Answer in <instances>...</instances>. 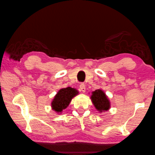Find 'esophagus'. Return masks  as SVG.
I'll list each match as a JSON object with an SVG mask.
<instances>
[{"mask_svg": "<svg viewBox=\"0 0 155 155\" xmlns=\"http://www.w3.org/2000/svg\"><path fill=\"white\" fill-rule=\"evenodd\" d=\"M79 87H80V89L81 91H82L83 92H85V85L84 83H81L80 85H79Z\"/></svg>", "mask_w": 155, "mask_h": 155, "instance_id": "obj_1", "label": "esophagus"}]
</instances>
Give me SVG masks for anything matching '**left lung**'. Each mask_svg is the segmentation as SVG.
<instances>
[{
	"mask_svg": "<svg viewBox=\"0 0 155 155\" xmlns=\"http://www.w3.org/2000/svg\"><path fill=\"white\" fill-rule=\"evenodd\" d=\"M91 99L97 110L102 112L110 108V102L102 90L97 89L93 91Z\"/></svg>",
	"mask_w": 155,
	"mask_h": 155,
	"instance_id": "obj_1",
	"label": "left lung"
}]
</instances>
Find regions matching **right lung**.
<instances>
[{
	"instance_id": "add662e5",
	"label": "right lung",
	"mask_w": 155,
	"mask_h": 155,
	"mask_svg": "<svg viewBox=\"0 0 155 155\" xmlns=\"http://www.w3.org/2000/svg\"><path fill=\"white\" fill-rule=\"evenodd\" d=\"M77 94V90L70 87L61 89L56 94L51 103L53 110L57 112H61L64 109L67 108L70 101Z\"/></svg>"
}]
</instances>
